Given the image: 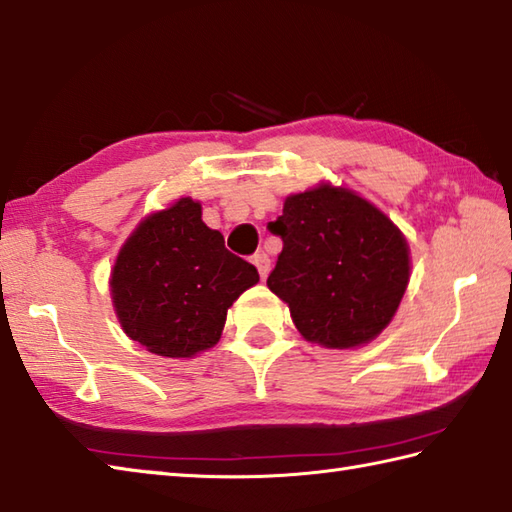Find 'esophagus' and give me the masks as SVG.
I'll return each instance as SVG.
<instances>
[{
	"label": "esophagus",
	"instance_id": "1",
	"mask_svg": "<svg viewBox=\"0 0 512 512\" xmlns=\"http://www.w3.org/2000/svg\"><path fill=\"white\" fill-rule=\"evenodd\" d=\"M252 263L256 265L260 278H267V274H269V267H271V260H269V256H267L265 252H258V254H254Z\"/></svg>",
	"mask_w": 512,
	"mask_h": 512
}]
</instances>
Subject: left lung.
<instances>
[{
  "label": "left lung",
  "instance_id": "8db88e82",
  "mask_svg": "<svg viewBox=\"0 0 512 512\" xmlns=\"http://www.w3.org/2000/svg\"><path fill=\"white\" fill-rule=\"evenodd\" d=\"M267 229L283 241L267 287L309 342L349 349L389 325L409 285V245L378 207L320 185L287 196Z\"/></svg>",
  "mask_w": 512,
  "mask_h": 512
}]
</instances>
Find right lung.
I'll list each match as a JSON object with an SVG mask.
<instances>
[{"mask_svg":"<svg viewBox=\"0 0 512 512\" xmlns=\"http://www.w3.org/2000/svg\"><path fill=\"white\" fill-rule=\"evenodd\" d=\"M258 283L252 263L234 256L179 198L152 214L125 241L112 269V302L123 331L165 358H190L221 338L227 309Z\"/></svg>","mask_w":512,"mask_h":512,"instance_id":"add662e5","label":"right lung"}]
</instances>
